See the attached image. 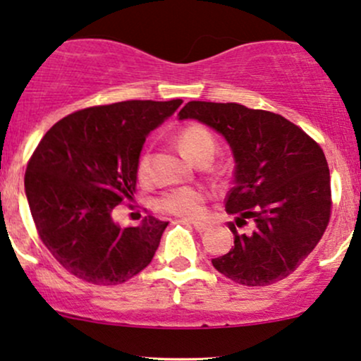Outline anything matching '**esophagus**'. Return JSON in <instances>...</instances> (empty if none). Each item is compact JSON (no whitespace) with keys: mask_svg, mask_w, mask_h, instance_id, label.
Masks as SVG:
<instances>
[{"mask_svg":"<svg viewBox=\"0 0 361 361\" xmlns=\"http://www.w3.org/2000/svg\"><path fill=\"white\" fill-rule=\"evenodd\" d=\"M192 226L197 233H205V231L210 229V224H205V222H192Z\"/></svg>","mask_w":361,"mask_h":361,"instance_id":"34e87169","label":"esophagus"}]
</instances>
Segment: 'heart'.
<instances>
[{
  "label": "heart",
  "instance_id": "heart-1",
  "mask_svg": "<svg viewBox=\"0 0 361 361\" xmlns=\"http://www.w3.org/2000/svg\"><path fill=\"white\" fill-rule=\"evenodd\" d=\"M178 144L183 154L195 163H200L204 159H210L215 154V139L204 126L190 123L181 128L178 135ZM149 175V154L144 152L137 161V176L140 180H146ZM207 193L202 188L195 186H181V188L168 190L157 198V207L164 212L178 215L185 219H198L205 214Z\"/></svg>",
  "mask_w": 361,
  "mask_h": 361
}]
</instances>
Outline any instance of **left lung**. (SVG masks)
<instances>
[{
	"label": "left lung",
	"instance_id": "1",
	"mask_svg": "<svg viewBox=\"0 0 361 361\" xmlns=\"http://www.w3.org/2000/svg\"><path fill=\"white\" fill-rule=\"evenodd\" d=\"M180 120L195 118L233 149L234 186L226 197L234 247L212 259L235 283L264 287L287 279L310 255L331 217V178L324 152L279 114L239 103L188 102ZM250 224L244 233L235 226Z\"/></svg>",
	"mask_w": 361,
	"mask_h": 361
}]
</instances>
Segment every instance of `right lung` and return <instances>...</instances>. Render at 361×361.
Listing matches in <instances>:
<instances>
[{
  "label": "right lung",
  "mask_w": 361,
  "mask_h": 361,
  "mask_svg": "<svg viewBox=\"0 0 361 361\" xmlns=\"http://www.w3.org/2000/svg\"><path fill=\"white\" fill-rule=\"evenodd\" d=\"M181 100H128L78 110L49 128L25 171L37 233L71 275L93 285H120L154 258L168 222L149 215L118 227L117 205L132 200L147 134Z\"/></svg>",
  "instance_id": "add662e5"
}]
</instances>
